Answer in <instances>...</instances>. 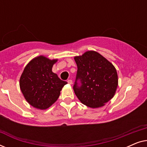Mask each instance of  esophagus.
<instances>
[{
    "label": "esophagus",
    "mask_w": 147,
    "mask_h": 147,
    "mask_svg": "<svg viewBox=\"0 0 147 147\" xmlns=\"http://www.w3.org/2000/svg\"><path fill=\"white\" fill-rule=\"evenodd\" d=\"M67 83L69 84H72V80H67Z\"/></svg>",
    "instance_id": "esophagus-1"
}]
</instances>
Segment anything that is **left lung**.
<instances>
[{"label": "left lung", "mask_w": 147, "mask_h": 147, "mask_svg": "<svg viewBox=\"0 0 147 147\" xmlns=\"http://www.w3.org/2000/svg\"><path fill=\"white\" fill-rule=\"evenodd\" d=\"M78 66L73 89L82 104L90 108L104 106L113 98L118 86L115 67L100 53L86 52L74 58Z\"/></svg>", "instance_id": "left-lung-1"}]
</instances>
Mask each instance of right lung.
I'll list each match as a JSON object with an SVG mask.
<instances>
[{"instance_id":"1","label":"right lung","mask_w":147,"mask_h":147,"mask_svg":"<svg viewBox=\"0 0 147 147\" xmlns=\"http://www.w3.org/2000/svg\"><path fill=\"white\" fill-rule=\"evenodd\" d=\"M57 59L39 56L26 66L20 78V88L26 100L33 107L45 110L58 99L60 91L67 82L53 73Z\"/></svg>"}]
</instances>
